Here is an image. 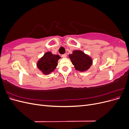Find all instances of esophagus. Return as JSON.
I'll use <instances>...</instances> for the list:
<instances>
[{
	"label": "esophagus",
	"mask_w": 129,
	"mask_h": 129,
	"mask_svg": "<svg viewBox=\"0 0 129 129\" xmlns=\"http://www.w3.org/2000/svg\"><path fill=\"white\" fill-rule=\"evenodd\" d=\"M62 57H64V58H65V57H67V54H63V55H62V56H61Z\"/></svg>",
	"instance_id": "esophagus-1"
}]
</instances>
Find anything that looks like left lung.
I'll use <instances>...</instances> for the list:
<instances>
[{"label":"left lung","mask_w":129,"mask_h":129,"mask_svg":"<svg viewBox=\"0 0 129 129\" xmlns=\"http://www.w3.org/2000/svg\"><path fill=\"white\" fill-rule=\"evenodd\" d=\"M69 58L75 69L81 72L88 71L92 64L91 57L80 50H74L72 54L69 55Z\"/></svg>","instance_id":"obj_1"}]
</instances>
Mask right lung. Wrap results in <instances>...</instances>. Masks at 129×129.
I'll list each match as a JSON object with an SVG mask.
<instances>
[{
    "label": "right lung",
    "mask_w": 129,
    "mask_h": 129,
    "mask_svg": "<svg viewBox=\"0 0 129 129\" xmlns=\"http://www.w3.org/2000/svg\"><path fill=\"white\" fill-rule=\"evenodd\" d=\"M61 57L58 55L53 54L50 52H47L37 63V68L44 75H48L53 72L57 66L58 60Z\"/></svg>",
    "instance_id": "obj_1"
}]
</instances>
